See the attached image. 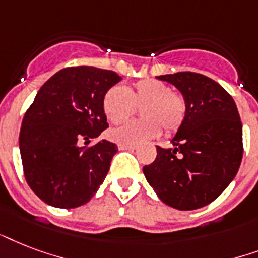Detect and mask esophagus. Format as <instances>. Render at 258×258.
<instances>
[{
    "label": "esophagus",
    "mask_w": 258,
    "mask_h": 258,
    "mask_svg": "<svg viewBox=\"0 0 258 258\" xmlns=\"http://www.w3.org/2000/svg\"><path fill=\"white\" fill-rule=\"evenodd\" d=\"M119 151H131L133 152L136 149V147H129V145H118Z\"/></svg>",
    "instance_id": "obj_1"
}]
</instances>
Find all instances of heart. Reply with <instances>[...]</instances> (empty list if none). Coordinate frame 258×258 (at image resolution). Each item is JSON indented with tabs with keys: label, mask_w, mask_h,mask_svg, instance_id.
Returning a JSON list of instances; mask_svg holds the SVG:
<instances>
[{
	"label": "heart",
	"mask_w": 258,
	"mask_h": 258,
	"mask_svg": "<svg viewBox=\"0 0 258 258\" xmlns=\"http://www.w3.org/2000/svg\"><path fill=\"white\" fill-rule=\"evenodd\" d=\"M141 107L143 119H135L115 129L107 136L119 145L135 147L157 137L164 126L167 133L176 132L185 118V101L180 94L173 93L169 86L156 79H143L133 89L113 86L107 90L102 109L111 123H119Z\"/></svg>",
	"instance_id": "obj_1"
}]
</instances>
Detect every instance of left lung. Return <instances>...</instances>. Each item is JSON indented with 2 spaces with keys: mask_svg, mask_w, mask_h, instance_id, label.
Returning a JSON list of instances; mask_svg holds the SVG:
<instances>
[{
  "mask_svg": "<svg viewBox=\"0 0 258 258\" xmlns=\"http://www.w3.org/2000/svg\"><path fill=\"white\" fill-rule=\"evenodd\" d=\"M156 78L180 91L185 118L171 140L175 148L157 147L156 160L144 167V175L163 203L197 210L215 201L238 172L242 123L234 99L210 78L197 73Z\"/></svg>",
  "mask_w": 258,
  "mask_h": 258,
  "instance_id": "left-lung-1",
  "label": "left lung"
}]
</instances>
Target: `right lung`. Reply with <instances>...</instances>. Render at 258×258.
<instances>
[{
  "label": "right lung",
  "mask_w": 258,
  "mask_h": 258,
  "mask_svg": "<svg viewBox=\"0 0 258 258\" xmlns=\"http://www.w3.org/2000/svg\"><path fill=\"white\" fill-rule=\"evenodd\" d=\"M122 78L90 66L57 71L44 83L24 115L20 153L28 185L47 205L75 209L103 183L118 148L106 140L90 148L107 125L102 101Z\"/></svg>",
  "instance_id": "1"
}]
</instances>
